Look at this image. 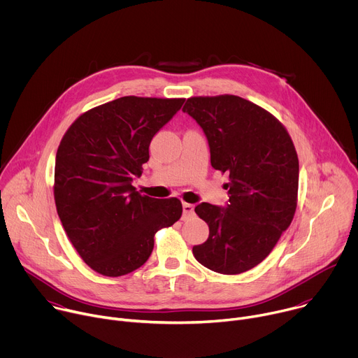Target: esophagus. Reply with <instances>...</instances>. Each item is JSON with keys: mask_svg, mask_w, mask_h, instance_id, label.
I'll return each instance as SVG.
<instances>
[{"mask_svg": "<svg viewBox=\"0 0 358 358\" xmlns=\"http://www.w3.org/2000/svg\"><path fill=\"white\" fill-rule=\"evenodd\" d=\"M182 211H184V218H188L194 214V206L188 202H182Z\"/></svg>", "mask_w": 358, "mask_h": 358, "instance_id": "1", "label": "esophagus"}]
</instances>
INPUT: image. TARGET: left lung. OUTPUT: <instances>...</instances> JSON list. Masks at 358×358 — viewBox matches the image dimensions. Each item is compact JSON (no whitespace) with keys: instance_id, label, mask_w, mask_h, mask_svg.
<instances>
[{"instance_id":"8db88e82","label":"left lung","mask_w":358,"mask_h":358,"mask_svg":"<svg viewBox=\"0 0 358 358\" xmlns=\"http://www.w3.org/2000/svg\"><path fill=\"white\" fill-rule=\"evenodd\" d=\"M182 112L206 134L211 166L231 180L225 207H195L210 235L192 253L214 272H246L268 257L293 220L299 187L293 141L276 117L239 96L189 97Z\"/></svg>"}]
</instances>
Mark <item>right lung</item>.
I'll list each match as a JSON object with an SVG mask.
<instances>
[{
    "mask_svg": "<svg viewBox=\"0 0 358 358\" xmlns=\"http://www.w3.org/2000/svg\"><path fill=\"white\" fill-rule=\"evenodd\" d=\"M184 100L119 97L79 116L58 147L57 211L80 258L100 275L138 269L156 232L182 214L180 199L140 195L131 184L150 159L152 137Z\"/></svg>",
    "mask_w": 358,
    "mask_h": 358,
    "instance_id": "add662e5",
    "label": "right lung"
}]
</instances>
